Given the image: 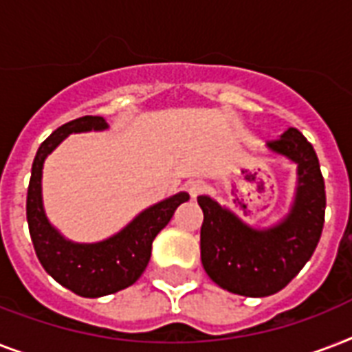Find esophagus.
I'll use <instances>...</instances> for the list:
<instances>
[{"label":"esophagus","instance_id":"1","mask_svg":"<svg viewBox=\"0 0 352 352\" xmlns=\"http://www.w3.org/2000/svg\"><path fill=\"white\" fill-rule=\"evenodd\" d=\"M186 190H188V193H190V195L195 199L197 195H201V193L206 190V184H204L203 181H192L186 184Z\"/></svg>","mask_w":352,"mask_h":352}]
</instances>
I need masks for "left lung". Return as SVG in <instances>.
Segmentation results:
<instances>
[{
	"label": "left lung",
	"instance_id": "1",
	"mask_svg": "<svg viewBox=\"0 0 352 352\" xmlns=\"http://www.w3.org/2000/svg\"><path fill=\"white\" fill-rule=\"evenodd\" d=\"M267 148L298 166L294 203L278 225L257 230L208 195L197 197L204 270L221 289L248 298L285 289L316 250L325 221V182L312 144L289 127Z\"/></svg>",
	"mask_w": 352,
	"mask_h": 352
}]
</instances>
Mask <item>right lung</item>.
<instances>
[{
    "instance_id": "1",
    "label": "right lung",
    "mask_w": 352,
    "mask_h": 352,
    "mask_svg": "<svg viewBox=\"0 0 352 352\" xmlns=\"http://www.w3.org/2000/svg\"><path fill=\"white\" fill-rule=\"evenodd\" d=\"M107 122L102 117H80L58 127L47 137L32 162L27 192V223L36 256L41 267L58 283L82 298H100L113 294L137 281L151 257V245L179 208L186 203V192L175 193L149 206L109 239L100 243L67 241L49 223L41 201V170L47 155L71 133L102 131Z\"/></svg>"
}]
</instances>
